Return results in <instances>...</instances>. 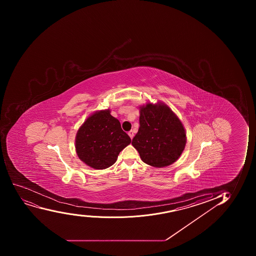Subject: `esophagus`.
Here are the masks:
<instances>
[{"label": "esophagus", "mask_w": 256, "mask_h": 256, "mask_svg": "<svg viewBox=\"0 0 256 256\" xmlns=\"http://www.w3.org/2000/svg\"><path fill=\"white\" fill-rule=\"evenodd\" d=\"M128 135H130V137L131 138V140H132V138L134 136V131H132V130L130 131V132H128Z\"/></svg>", "instance_id": "obj_1"}]
</instances>
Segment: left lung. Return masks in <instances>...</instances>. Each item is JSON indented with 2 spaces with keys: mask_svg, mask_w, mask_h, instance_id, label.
<instances>
[{
  "mask_svg": "<svg viewBox=\"0 0 256 256\" xmlns=\"http://www.w3.org/2000/svg\"><path fill=\"white\" fill-rule=\"evenodd\" d=\"M140 124L132 144L145 164L165 167L180 158L186 144V134L182 122L168 106L160 104L142 106Z\"/></svg>",
  "mask_w": 256,
  "mask_h": 256,
  "instance_id": "8db88e82",
  "label": "left lung"
}]
</instances>
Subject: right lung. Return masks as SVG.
<instances>
[{"label": "right lung", "instance_id": "right-lung-1", "mask_svg": "<svg viewBox=\"0 0 256 256\" xmlns=\"http://www.w3.org/2000/svg\"><path fill=\"white\" fill-rule=\"evenodd\" d=\"M131 142L110 110L96 112L89 116L76 136L79 158L95 170H104L116 162L119 152Z\"/></svg>", "mask_w": 256, "mask_h": 256}]
</instances>
